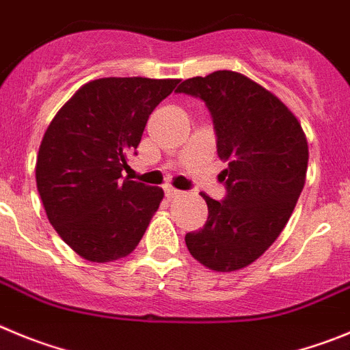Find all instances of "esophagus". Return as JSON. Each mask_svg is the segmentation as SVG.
Here are the masks:
<instances>
[{
	"instance_id": "esophagus-1",
	"label": "esophagus",
	"mask_w": 350,
	"mask_h": 350,
	"mask_svg": "<svg viewBox=\"0 0 350 350\" xmlns=\"http://www.w3.org/2000/svg\"><path fill=\"white\" fill-rule=\"evenodd\" d=\"M181 193H183V191L176 190V188H172V187H167V188H165V197H167V198L181 197Z\"/></svg>"
}]
</instances>
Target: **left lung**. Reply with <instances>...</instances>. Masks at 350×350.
I'll return each mask as SVG.
<instances>
[{
    "instance_id": "left-lung-1",
    "label": "left lung",
    "mask_w": 350,
    "mask_h": 350,
    "mask_svg": "<svg viewBox=\"0 0 350 350\" xmlns=\"http://www.w3.org/2000/svg\"><path fill=\"white\" fill-rule=\"evenodd\" d=\"M176 92L206 103L226 162L225 200L202 193L209 216L185 242L207 269L235 272L265 253L291 218L307 176V137L279 97L235 71L188 78Z\"/></svg>"
}]
</instances>
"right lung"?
<instances>
[{
  "instance_id": "add662e5",
  "label": "right lung",
  "mask_w": 350,
  "mask_h": 350,
  "mask_svg": "<svg viewBox=\"0 0 350 350\" xmlns=\"http://www.w3.org/2000/svg\"><path fill=\"white\" fill-rule=\"evenodd\" d=\"M179 80L99 78L81 85L50 122L36 187L62 241L96 263L127 256L143 239L163 190L122 179L153 109Z\"/></svg>"
}]
</instances>
